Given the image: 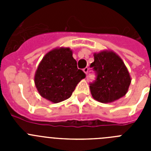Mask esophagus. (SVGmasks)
Returning <instances> with one entry per match:
<instances>
[{
    "label": "esophagus",
    "instance_id": "34e87169",
    "mask_svg": "<svg viewBox=\"0 0 151 151\" xmlns=\"http://www.w3.org/2000/svg\"><path fill=\"white\" fill-rule=\"evenodd\" d=\"M83 71H84V73H85V74L87 75L88 73V67L84 68V69H83Z\"/></svg>",
    "mask_w": 151,
    "mask_h": 151
}]
</instances>
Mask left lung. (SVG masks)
<instances>
[{"instance_id":"1","label":"left lung","mask_w":151,"mask_h":151,"mask_svg":"<svg viewBox=\"0 0 151 151\" xmlns=\"http://www.w3.org/2000/svg\"><path fill=\"white\" fill-rule=\"evenodd\" d=\"M91 63L96 74L91 82L92 97L101 103H110L123 97L128 91L131 78L127 68L120 57L114 52L102 51L94 54Z\"/></svg>"}]
</instances>
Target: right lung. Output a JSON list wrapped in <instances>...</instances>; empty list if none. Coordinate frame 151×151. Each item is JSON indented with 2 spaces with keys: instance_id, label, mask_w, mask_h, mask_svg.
<instances>
[{
  "instance_id": "right-lung-1",
  "label": "right lung",
  "mask_w": 151,
  "mask_h": 151,
  "mask_svg": "<svg viewBox=\"0 0 151 151\" xmlns=\"http://www.w3.org/2000/svg\"><path fill=\"white\" fill-rule=\"evenodd\" d=\"M85 76V73L77 68L72 50L61 47L44 57L36 70L35 83L41 97L59 103L68 99Z\"/></svg>"
}]
</instances>
